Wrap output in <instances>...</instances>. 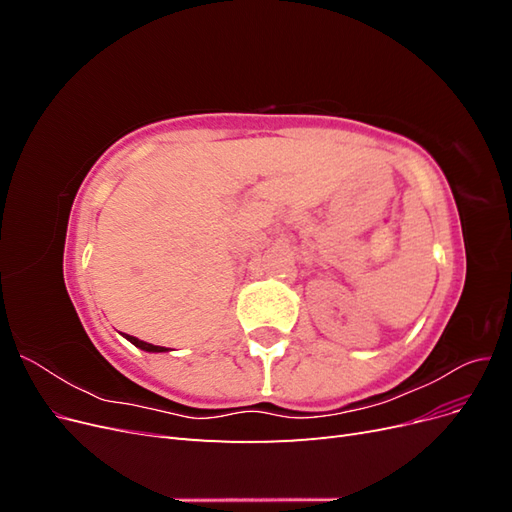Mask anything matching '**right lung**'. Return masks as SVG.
Instances as JSON below:
<instances>
[{"label": "right lung", "mask_w": 512, "mask_h": 512, "mask_svg": "<svg viewBox=\"0 0 512 512\" xmlns=\"http://www.w3.org/2000/svg\"><path fill=\"white\" fill-rule=\"evenodd\" d=\"M126 339H128V342H132L136 348H141V350H145V352H166V350H168V348H162V346H153V344L141 342V339H136V337H132V335H126Z\"/></svg>", "instance_id": "obj_1"}]
</instances>
